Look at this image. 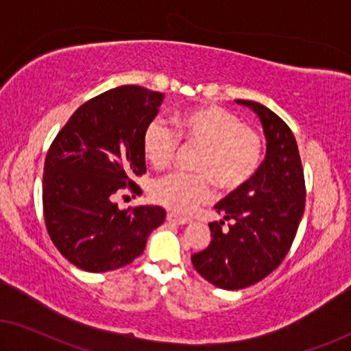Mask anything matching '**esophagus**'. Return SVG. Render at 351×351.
Listing matches in <instances>:
<instances>
[{
    "instance_id": "1",
    "label": "esophagus",
    "mask_w": 351,
    "mask_h": 351,
    "mask_svg": "<svg viewBox=\"0 0 351 351\" xmlns=\"http://www.w3.org/2000/svg\"><path fill=\"white\" fill-rule=\"evenodd\" d=\"M167 221L171 223H178V226H184V223L189 222V219L178 216V214H175V213H167Z\"/></svg>"
}]
</instances>
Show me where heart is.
Wrapping results in <instances>:
<instances>
[{
	"label": "heart",
	"instance_id": "b5f03b06",
	"mask_svg": "<svg viewBox=\"0 0 351 351\" xmlns=\"http://www.w3.org/2000/svg\"><path fill=\"white\" fill-rule=\"evenodd\" d=\"M175 132L162 119H153L142 137L143 156L154 169L173 160L180 142L200 146L193 162L195 175L173 171L151 186V197L170 211L189 214L213 195V181L223 191L243 187L258 170L263 138L238 114L222 107H206L176 114Z\"/></svg>",
	"mask_w": 351,
	"mask_h": 351
}]
</instances>
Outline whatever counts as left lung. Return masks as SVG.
<instances>
[{
	"mask_svg": "<svg viewBox=\"0 0 351 351\" xmlns=\"http://www.w3.org/2000/svg\"><path fill=\"white\" fill-rule=\"evenodd\" d=\"M258 114L266 158L243 187L217 203L223 221L209 223L211 243L192 255L203 279L223 290L254 285L284 261L306 205L304 171L291 129L268 107L237 101ZM229 226L223 228L225 221Z\"/></svg>",
	"mask_w": 351,
	"mask_h": 351,
	"instance_id": "left-lung-1",
	"label": "left lung"
}]
</instances>
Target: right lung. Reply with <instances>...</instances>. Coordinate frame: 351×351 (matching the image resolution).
<instances>
[{
  "label": "right lung",
  "mask_w": 351,
  "mask_h": 351,
  "mask_svg": "<svg viewBox=\"0 0 351 351\" xmlns=\"http://www.w3.org/2000/svg\"><path fill=\"white\" fill-rule=\"evenodd\" d=\"M164 94L137 85L113 88L75 110L47 153L42 180L44 219L64 258L88 273H106L142 255L165 219L160 206L119 209L117 198L142 189V137Z\"/></svg>",
  "instance_id": "add662e5"
}]
</instances>
